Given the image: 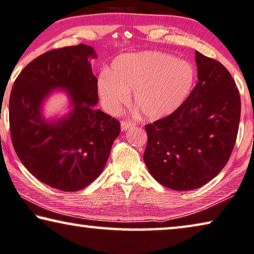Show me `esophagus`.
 Here are the masks:
<instances>
[{"instance_id": "obj_1", "label": "esophagus", "mask_w": 254, "mask_h": 254, "mask_svg": "<svg viewBox=\"0 0 254 254\" xmlns=\"http://www.w3.org/2000/svg\"><path fill=\"white\" fill-rule=\"evenodd\" d=\"M133 126H135V123L132 122V121H122V122H121V128H122L123 131L127 130L128 127H131Z\"/></svg>"}]
</instances>
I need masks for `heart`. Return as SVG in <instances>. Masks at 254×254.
<instances>
[{"instance_id": "b5f03b06", "label": "heart", "mask_w": 254, "mask_h": 254, "mask_svg": "<svg viewBox=\"0 0 254 254\" xmlns=\"http://www.w3.org/2000/svg\"><path fill=\"white\" fill-rule=\"evenodd\" d=\"M195 83L190 63L158 51L124 54L101 75L98 90L105 107L119 112L130 100V92L140 115L160 119L179 108Z\"/></svg>"}]
</instances>
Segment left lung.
<instances>
[{
    "label": "left lung",
    "mask_w": 254,
    "mask_h": 254,
    "mask_svg": "<svg viewBox=\"0 0 254 254\" xmlns=\"http://www.w3.org/2000/svg\"><path fill=\"white\" fill-rule=\"evenodd\" d=\"M198 82L172 114L145 127L143 154L155 180L173 190L202 187L219 175L235 146L241 97L228 69L195 54Z\"/></svg>",
    "instance_id": "obj_1"
}]
</instances>
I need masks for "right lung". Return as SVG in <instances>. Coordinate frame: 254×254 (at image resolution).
<instances>
[{
    "label": "right lung",
    "instance_id": "obj_1",
    "mask_svg": "<svg viewBox=\"0 0 254 254\" xmlns=\"http://www.w3.org/2000/svg\"><path fill=\"white\" fill-rule=\"evenodd\" d=\"M90 45L54 49L30 62L14 81L9 101L10 133L19 160L43 184L63 191L81 190L105 168L120 122L100 109ZM56 88L71 94L73 109L47 123L40 113Z\"/></svg>",
    "mask_w": 254,
    "mask_h": 254
}]
</instances>
